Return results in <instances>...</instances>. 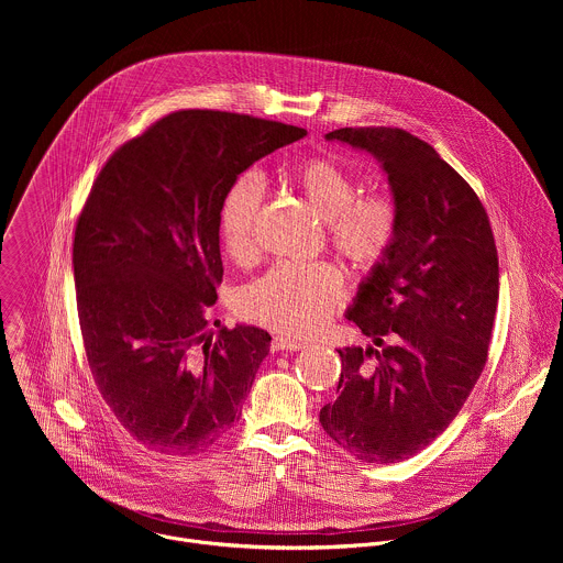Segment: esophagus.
Wrapping results in <instances>:
<instances>
[{
  "mask_svg": "<svg viewBox=\"0 0 563 563\" xmlns=\"http://www.w3.org/2000/svg\"><path fill=\"white\" fill-rule=\"evenodd\" d=\"M306 349V342H299V340H292V338H284V335H277L273 340V351H301Z\"/></svg>",
  "mask_w": 563,
  "mask_h": 563,
  "instance_id": "1",
  "label": "esophagus"
}]
</instances>
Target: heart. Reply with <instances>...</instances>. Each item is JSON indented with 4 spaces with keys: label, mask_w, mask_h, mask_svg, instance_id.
<instances>
[{
    "label": "heart",
    "mask_w": 563,
    "mask_h": 563,
    "mask_svg": "<svg viewBox=\"0 0 563 563\" xmlns=\"http://www.w3.org/2000/svg\"><path fill=\"white\" fill-rule=\"evenodd\" d=\"M295 186L324 221L333 249L355 268H375L395 241L397 214L382 197H360L357 179L331 158L301 162L292 170ZM264 181L255 170H242L225 188L219 206V234L234 262L255 253V217ZM344 297L335 266L277 264L241 292L242 314L286 335H308L322 327Z\"/></svg>",
    "instance_id": "obj_1"
}]
</instances>
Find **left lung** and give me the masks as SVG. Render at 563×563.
Here are the masks:
<instances>
[{
	"mask_svg": "<svg viewBox=\"0 0 563 563\" xmlns=\"http://www.w3.org/2000/svg\"><path fill=\"white\" fill-rule=\"evenodd\" d=\"M371 154L388 177L397 232L346 317L373 340L338 349V399L322 429L368 464L402 462L460 413L482 375L498 306V255L466 179L399 128L324 136Z\"/></svg>",
	"mask_w": 563,
	"mask_h": 563,
	"instance_id": "obj_1",
	"label": "left lung"
}]
</instances>
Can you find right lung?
<instances>
[{"label":"right lung","mask_w":563,"mask_h":563,"mask_svg":"<svg viewBox=\"0 0 563 563\" xmlns=\"http://www.w3.org/2000/svg\"><path fill=\"white\" fill-rule=\"evenodd\" d=\"M303 128L179 110L106 162L81 210L74 275L101 397L147 449L192 455L239 420L271 335L208 331L223 279L219 206L230 181Z\"/></svg>","instance_id":"obj_1"}]
</instances>
